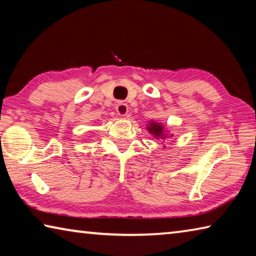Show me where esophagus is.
I'll list each match as a JSON object with an SVG mask.
<instances>
[{
	"instance_id": "esophagus-1",
	"label": "esophagus",
	"mask_w": 256,
	"mask_h": 256,
	"mask_svg": "<svg viewBox=\"0 0 256 256\" xmlns=\"http://www.w3.org/2000/svg\"><path fill=\"white\" fill-rule=\"evenodd\" d=\"M128 107L125 102H118V105H116V112H118V114L120 116H125L128 114Z\"/></svg>"
}]
</instances>
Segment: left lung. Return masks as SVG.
Returning a JSON list of instances; mask_svg holds the SVG:
<instances>
[{
    "label": "left lung",
    "instance_id": "1",
    "mask_svg": "<svg viewBox=\"0 0 256 256\" xmlns=\"http://www.w3.org/2000/svg\"><path fill=\"white\" fill-rule=\"evenodd\" d=\"M149 130H150V132H152L157 138H162V140L164 138H166V134L164 133L162 125H159L157 123H151V126L149 128Z\"/></svg>",
    "mask_w": 256,
    "mask_h": 256
}]
</instances>
